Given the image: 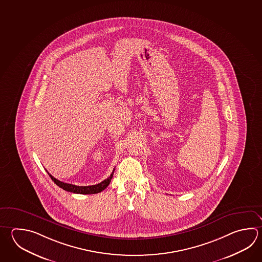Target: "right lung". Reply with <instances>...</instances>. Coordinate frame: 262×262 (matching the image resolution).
<instances>
[{"mask_svg":"<svg viewBox=\"0 0 262 262\" xmlns=\"http://www.w3.org/2000/svg\"><path fill=\"white\" fill-rule=\"evenodd\" d=\"M114 170H115V168H114L112 174L109 176L108 178L105 179L102 183L95 184V185H90V186H77V185L71 184V183H63V182H60L59 180H57V179H55V177H53L47 170H46V171L48 173V175L51 177V179L53 180V182H54L57 186H59L60 188L64 189V191H68V192H70V193L91 194V193H100V192L104 191V189L108 186L109 183L111 182V179L113 177Z\"/></svg>","mask_w":262,"mask_h":262,"instance_id":"1","label":"right lung"}]
</instances>
